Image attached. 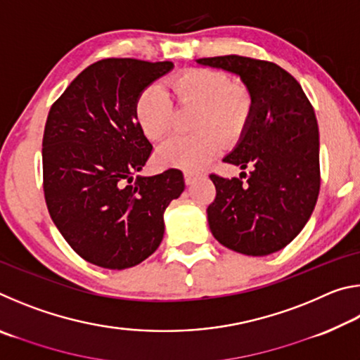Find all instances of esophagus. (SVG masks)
<instances>
[{"instance_id": "obj_1", "label": "esophagus", "mask_w": 360, "mask_h": 360, "mask_svg": "<svg viewBox=\"0 0 360 360\" xmlns=\"http://www.w3.org/2000/svg\"><path fill=\"white\" fill-rule=\"evenodd\" d=\"M184 178H186V184L191 186V184H193V181L198 178V173H195V172H186V173H184Z\"/></svg>"}]
</instances>
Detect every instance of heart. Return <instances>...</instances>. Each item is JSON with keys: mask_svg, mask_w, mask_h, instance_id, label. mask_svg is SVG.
<instances>
[{"mask_svg": "<svg viewBox=\"0 0 360 360\" xmlns=\"http://www.w3.org/2000/svg\"><path fill=\"white\" fill-rule=\"evenodd\" d=\"M168 87L181 101L198 105L191 135H176L158 146L155 160L160 167L187 172L205 167L219 150L222 139L235 141L245 131L252 112V100L246 90L231 85L224 72L195 68L168 81ZM173 105L162 84H150L135 101V119L149 141H158L172 127Z\"/></svg>", "mask_w": 360, "mask_h": 360, "instance_id": "obj_1", "label": "heart"}]
</instances>
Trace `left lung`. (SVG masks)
<instances>
[{"label":"left lung","mask_w":360,"mask_h":360,"mask_svg":"<svg viewBox=\"0 0 360 360\" xmlns=\"http://www.w3.org/2000/svg\"><path fill=\"white\" fill-rule=\"evenodd\" d=\"M241 79L252 112L240 141L224 162L252 172L210 178L216 198L206 212L214 238L231 251L268 255L300 233L318 202L319 129L302 85L271 62L240 56L195 60Z\"/></svg>","instance_id":"1"}]
</instances>
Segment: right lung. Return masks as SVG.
I'll use <instances>...</instances> for the list:
<instances>
[{"label": "right lung", "instance_id": "right-lung-1", "mask_svg": "<svg viewBox=\"0 0 360 360\" xmlns=\"http://www.w3.org/2000/svg\"><path fill=\"white\" fill-rule=\"evenodd\" d=\"M173 66L100 60L49 111L42 138L46 205L66 243L90 264L109 270L141 264L163 240L167 206L184 192L179 169L135 178L152 150L135 119V101Z\"/></svg>", "mask_w": 360, "mask_h": 360}]
</instances>
